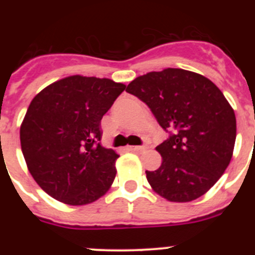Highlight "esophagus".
I'll use <instances>...</instances> for the list:
<instances>
[{"label":"esophagus","mask_w":255,"mask_h":255,"mask_svg":"<svg viewBox=\"0 0 255 255\" xmlns=\"http://www.w3.org/2000/svg\"><path fill=\"white\" fill-rule=\"evenodd\" d=\"M146 149V145H133V146H127L128 151H143Z\"/></svg>","instance_id":"esophagus-1"}]
</instances>
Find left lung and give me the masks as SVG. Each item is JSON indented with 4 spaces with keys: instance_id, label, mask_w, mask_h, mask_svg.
<instances>
[{
    "instance_id": "1",
    "label": "left lung",
    "mask_w": 255,
    "mask_h": 255,
    "mask_svg": "<svg viewBox=\"0 0 255 255\" xmlns=\"http://www.w3.org/2000/svg\"><path fill=\"white\" fill-rule=\"evenodd\" d=\"M126 91L169 134L156 146L161 165L145 171L154 191L173 202L206 194L227 169L236 142L235 111L221 90L200 74L169 68L134 79Z\"/></svg>"
}]
</instances>
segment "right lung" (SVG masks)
<instances>
[{
  "mask_svg": "<svg viewBox=\"0 0 255 255\" xmlns=\"http://www.w3.org/2000/svg\"><path fill=\"white\" fill-rule=\"evenodd\" d=\"M125 90L110 79L75 75L32 100L20 126V145L29 173L51 197L80 206L110 189L120 155L100 144V125Z\"/></svg>",
  "mask_w": 255,
  "mask_h": 255,
  "instance_id": "obj_1",
  "label": "right lung"
}]
</instances>
